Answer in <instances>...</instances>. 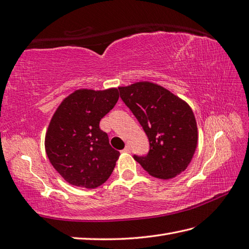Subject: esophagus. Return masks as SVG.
<instances>
[{
    "instance_id": "obj_1",
    "label": "esophagus",
    "mask_w": 249,
    "mask_h": 249,
    "mask_svg": "<svg viewBox=\"0 0 249 249\" xmlns=\"http://www.w3.org/2000/svg\"><path fill=\"white\" fill-rule=\"evenodd\" d=\"M122 152H124V153H129L130 152V148L128 147V145H126V147L122 150Z\"/></svg>"
}]
</instances>
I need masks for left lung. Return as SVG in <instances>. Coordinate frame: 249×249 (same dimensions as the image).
I'll list each match as a JSON object with an SVG mask.
<instances>
[{
	"label": "left lung",
	"instance_id": "left-lung-1",
	"mask_svg": "<svg viewBox=\"0 0 249 249\" xmlns=\"http://www.w3.org/2000/svg\"><path fill=\"white\" fill-rule=\"evenodd\" d=\"M119 89L150 142L148 154L134 159L155 178L172 179L181 174L191 162L198 139L190 106L155 83L137 82Z\"/></svg>",
	"mask_w": 249,
	"mask_h": 249
}]
</instances>
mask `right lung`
I'll return each mask as SVG.
<instances>
[{"instance_id":"1","label":"right lung","mask_w":249,"mask_h":249,"mask_svg":"<svg viewBox=\"0 0 249 249\" xmlns=\"http://www.w3.org/2000/svg\"><path fill=\"white\" fill-rule=\"evenodd\" d=\"M118 89H77L62 100L45 135L47 158L60 176L75 187L105 183L120 157L99 122L119 100Z\"/></svg>"}]
</instances>
